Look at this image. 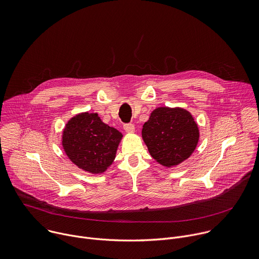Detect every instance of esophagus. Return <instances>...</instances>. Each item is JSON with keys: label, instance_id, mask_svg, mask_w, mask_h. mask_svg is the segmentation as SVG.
Here are the masks:
<instances>
[{"label": "esophagus", "instance_id": "esophagus-1", "mask_svg": "<svg viewBox=\"0 0 259 259\" xmlns=\"http://www.w3.org/2000/svg\"><path fill=\"white\" fill-rule=\"evenodd\" d=\"M123 128L126 133H134L135 132V125L133 123H125L123 125Z\"/></svg>", "mask_w": 259, "mask_h": 259}]
</instances>
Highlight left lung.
Returning a JSON list of instances; mask_svg holds the SVG:
<instances>
[{
	"mask_svg": "<svg viewBox=\"0 0 259 259\" xmlns=\"http://www.w3.org/2000/svg\"><path fill=\"white\" fill-rule=\"evenodd\" d=\"M142 137L151 156L170 167L191 156L199 141V130L187 110L159 107L144 123Z\"/></svg>",
	"mask_w": 259,
	"mask_h": 259,
	"instance_id": "left-lung-1",
	"label": "left lung"
}]
</instances>
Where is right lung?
<instances>
[{
    "mask_svg": "<svg viewBox=\"0 0 259 259\" xmlns=\"http://www.w3.org/2000/svg\"><path fill=\"white\" fill-rule=\"evenodd\" d=\"M121 138V133L105 124L97 113L85 112L67 122L62 145L76 166L92 174H102L113 162Z\"/></svg>",
    "mask_w": 259,
    "mask_h": 259,
    "instance_id": "add662e5",
    "label": "right lung"
}]
</instances>
